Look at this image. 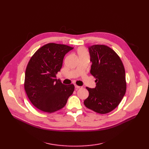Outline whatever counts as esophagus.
Listing matches in <instances>:
<instances>
[{"mask_svg": "<svg viewBox=\"0 0 149 149\" xmlns=\"http://www.w3.org/2000/svg\"><path fill=\"white\" fill-rule=\"evenodd\" d=\"M75 88H77V89H80V88H82L81 86H78V85H77V84L75 85Z\"/></svg>", "mask_w": 149, "mask_h": 149, "instance_id": "1", "label": "esophagus"}]
</instances>
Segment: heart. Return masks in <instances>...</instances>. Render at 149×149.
<instances>
[{
	"label": "heart",
	"instance_id": "obj_1",
	"mask_svg": "<svg viewBox=\"0 0 149 149\" xmlns=\"http://www.w3.org/2000/svg\"><path fill=\"white\" fill-rule=\"evenodd\" d=\"M78 54H79V57H88L89 58V54L87 50L84 48H80L78 50Z\"/></svg>",
	"mask_w": 149,
	"mask_h": 149
}]
</instances>
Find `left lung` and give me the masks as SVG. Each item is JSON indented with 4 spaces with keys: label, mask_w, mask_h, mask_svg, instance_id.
<instances>
[{
    "label": "left lung",
    "mask_w": 149,
    "mask_h": 149,
    "mask_svg": "<svg viewBox=\"0 0 149 149\" xmlns=\"http://www.w3.org/2000/svg\"><path fill=\"white\" fill-rule=\"evenodd\" d=\"M92 61L91 74L95 77L96 87H86L89 97L85 106L105 114L119 105L126 91V74L123 62L112 49L104 45L89 47Z\"/></svg>",
    "instance_id": "obj_1"
}]
</instances>
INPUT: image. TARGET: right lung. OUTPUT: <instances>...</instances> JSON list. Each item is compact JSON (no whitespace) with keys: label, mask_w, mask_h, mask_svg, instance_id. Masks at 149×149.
Returning a JSON list of instances; mask_svg holds the SVG:
<instances>
[{"label":"right lung","mask_w":149,"mask_h":149,"mask_svg":"<svg viewBox=\"0 0 149 149\" xmlns=\"http://www.w3.org/2000/svg\"><path fill=\"white\" fill-rule=\"evenodd\" d=\"M74 48L49 43L39 48L30 58L26 68L24 88L35 107L46 113L63 107L74 91L73 84L65 85L57 80L65 54Z\"/></svg>","instance_id":"obj_1"}]
</instances>
